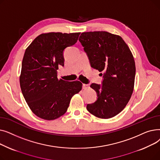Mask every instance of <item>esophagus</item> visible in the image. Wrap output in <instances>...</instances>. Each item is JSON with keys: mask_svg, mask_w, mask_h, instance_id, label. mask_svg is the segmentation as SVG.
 Returning <instances> with one entry per match:
<instances>
[{"mask_svg": "<svg viewBox=\"0 0 160 160\" xmlns=\"http://www.w3.org/2000/svg\"><path fill=\"white\" fill-rule=\"evenodd\" d=\"M82 88H83V89H86L89 88V85H88V84H85V83H83V85H82Z\"/></svg>", "mask_w": 160, "mask_h": 160, "instance_id": "34e87169", "label": "esophagus"}]
</instances>
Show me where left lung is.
Masks as SVG:
<instances>
[{
  "label": "left lung",
  "mask_w": 160,
  "mask_h": 160,
  "mask_svg": "<svg viewBox=\"0 0 160 160\" xmlns=\"http://www.w3.org/2000/svg\"><path fill=\"white\" fill-rule=\"evenodd\" d=\"M78 40L91 67L104 72L102 85L90 86L97 92V99L87 105V110L98 118H112L123 110L133 93L136 76L133 55L121 36L108 32H83Z\"/></svg>",
  "instance_id": "left-lung-1"
}]
</instances>
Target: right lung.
<instances>
[{
	"label": "right lung",
	"instance_id": "obj_1",
	"mask_svg": "<svg viewBox=\"0 0 160 160\" xmlns=\"http://www.w3.org/2000/svg\"><path fill=\"white\" fill-rule=\"evenodd\" d=\"M80 33H42L25 50L21 89L30 110L41 119L54 120L63 115L72 97L82 89L79 81L68 82L57 77L58 67L64 65L65 48L77 43Z\"/></svg>",
	"mask_w": 160,
	"mask_h": 160
}]
</instances>
